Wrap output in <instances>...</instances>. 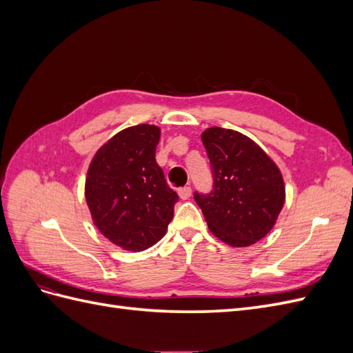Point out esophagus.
Segmentation results:
<instances>
[{
  "label": "esophagus",
  "mask_w": 353,
  "mask_h": 353,
  "mask_svg": "<svg viewBox=\"0 0 353 353\" xmlns=\"http://www.w3.org/2000/svg\"><path fill=\"white\" fill-rule=\"evenodd\" d=\"M178 194H179V197L183 199V200L190 199V196H191V187H183V188H179V190H178Z\"/></svg>",
  "instance_id": "1"
}]
</instances>
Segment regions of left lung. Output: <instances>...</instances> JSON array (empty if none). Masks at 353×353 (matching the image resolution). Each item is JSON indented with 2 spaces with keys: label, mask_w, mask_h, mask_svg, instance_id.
I'll list each match as a JSON object with an SVG mask.
<instances>
[{
  "label": "left lung",
  "mask_w": 353,
  "mask_h": 353,
  "mask_svg": "<svg viewBox=\"0 0 353 353\" xmlns=\"http://www.w3.org/2000/svg\"><path fill=\"white\" fill-rule=\"evenodd\" d=\"M210 160L213 187L194 193L209 230L232 248H248L275 225L284 206L283 175L249 137L213 126L201 134Z\"/></svg>",
  "instance_id": "1"
}]
</instances>
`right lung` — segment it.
Returning <instances> with one entry per match:
<instances>
[{
  "mask_svg": "<svg viewBox=\"0 0 353 353\" xmlns=\"http://www.w3.org/2000/svg\"><path fill=\"white\" fill-rule=\"evenodd\" d=\"M160 130L135 125L117 132L95 153L85 199L95 227L123 250L141 252L162 239L178 194L156 162Z\"/></svg>",
  "mask_w": 353,
  "mask_h": 353,
  "instance_id": "add662e5",
  "label": "right lung"
}]
</instances>
